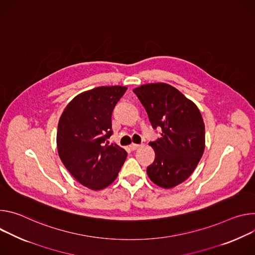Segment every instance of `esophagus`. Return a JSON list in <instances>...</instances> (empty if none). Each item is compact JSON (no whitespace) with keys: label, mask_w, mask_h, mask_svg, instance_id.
I'll return each mask as SVG.
<instances>
[{"label":"esophagus","mask_w":255,"mask_h":255,"mask_svg":"<svg viewBox=\"0 0 255 255\" xmlns=\"http://www.w3.org/2000/svg\"><path fill=\"white\" fill-rule=\"evenodd\" d=\"M137 148H139V145H138V144H130V145H129V149H130L131 151H134V150H136Z\"/></svg>","instance_id":"34e87169"}]
</instances>
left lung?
Listing matches in <instances>:
<instances>
[{
	"label": "left lung",
	"mask_w": 255,
	"mask_h": 255,
	"mask_svg": "<svg viewBox=\"0 0 255 255\" xmlns=\"http://www.w3.org/2000/svg\"><path fill=\"white\" fill-rule=\"evenodd\" d=\"M146 108L152 127L161 137L150 145L155 160L148 166L150 179L163 188L186 180L205 150V124L196 105L176 88L165 83L142 85L133 89Z\"/></svg>",
	"instance_id": "left-lung-1"
}]
</instances>
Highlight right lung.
Segmentation results:
<instances>
[{
	"label": "right lung",
	"instance_id": "obj_1",
	"mask_svg": "<svg viewBox=\"0 0 255 255\" xmlns=\"http://www.w3.org/2000/svg\"><path fill=\"white\" fill-rule=\"evenodd\" d=\"M127 91L123 86H101L76 96L65 108L56 143L62 162L84 186L105 188L118 177L127 152L106 139L113 133L112 111Z\"/></svg>",
	"mask_w": 255,
	"mask_h": 255
}]
</instances>
